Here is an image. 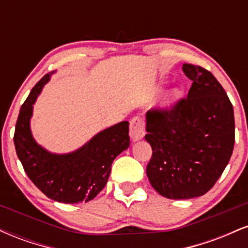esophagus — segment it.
<instances>
[{"instance_id":"esophagus-1","label":"esophagus","mask_w":248,"mask_h":248,"mask_svg":"<svg viewBox=\"0 0 248 248\" xmlns=\"http://www.w3.org/2000/svg\"><path fill=\"white\" fill-rule=\"evenodd\" d=\"M144 134V121L143 119L140 116H135L130 121V129H129V135L132 138L133 141H139L141 139H143Z\"/></svg>"}]
</instances>
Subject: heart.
<instances>
[{
  "mask_svg": "<svg viewBox=\"0 0 248 248\" xmlns=\"http://www.w3.org/2000/svg\"><path fill=\"white\" fill-rule=\"evenodd\" d=\"M176 96H177V92H173L171 95H170V98H169V102H171L172 100H175L176 99Z\"/></svg>",
  "mask_w": 248,
  "mask_h": 248,
  "instance_id": "obj_1",
  "label": "heart"
}]
</instances>
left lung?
I'll return each mask as SVG.
<instances>
[{"mask_svg":"<svg viewBox=\"0 0 248 248\" xmlns=\"http://www.w3.org/2000/svg\"><path fill=\"white\" fill-rule=\"evenodd\" d=\"M192 85L171 109L146 114V140L153 149L150 184L169 199L203 196L229 164L234 147L233 106L210 71L183 64Z\"/></svg>","mask_w":248,"mask_h":248,"instance_id":"8db88e82","label":"left lung"}]
</instances>
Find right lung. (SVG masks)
Listing matches in <instances>:
<instances>
[{"label": "right lung", "instance_id": "obj_1", "mask_svg": "<svg viewBox=\"0 0 248 248\" xmlns=\"http://www.w3.org/2000/svg\"><path fill=\"white\" fill-rule=\"evenodd\" d=\"M52 73L37 82L22 105L14 135L16 154L28 177L46 197L65 204L92 201L107 184L113 161L129 147V122L101 130L72 153L47 152L33 139L30 119L37 96Z\"/></svg>", "mask_w": 248, "mask_h": 248}]
</instances>
